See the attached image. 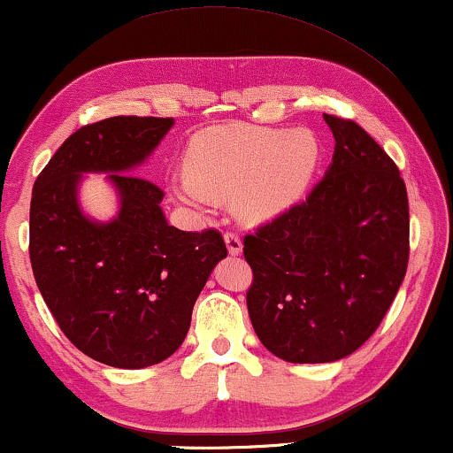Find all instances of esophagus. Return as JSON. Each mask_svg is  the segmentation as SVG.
<instances>
[{
  "label": "esophagus",
  "mask_w": 453,
  "mask_h": 453,
  "mask_svg": "<svg viewBox=\"0 0 453 453\" xmlns=\"http://www.w3.org/2000/svg\"><path fill=\"white\" fill-rule=\"evenodd\" d=\"M226 246H227V250H229V254H232V257H238V254L242 252L240 235L235 232H227L226 234Z\"/></svg>",
  "instance_id": "esophagus-1"
}]
</instances>
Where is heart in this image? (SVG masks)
Returning <instances> with one entry per match:
<instances>
[{"mask_svg": "<svg viewBox=\"0 0 453 453\" xmlns=\"http://www.w3.org/2000/svg\"><path fill=\"white\" fill-rule=\"evenodd\" d=\"M318 162L320 143L308 129L213 127L190 142L187 172L170 182V193L193 211L232 196L240 221L263 224L299 199Z\"/></svg>", "mask_w": 453, "mask_h": 453, "instance_id": "obj_1", "label": "heart"}]
</instances>
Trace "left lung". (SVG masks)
<instances>
[{"label": "left lung", "mask_w": 453, "mask_h": 453, "mask_svg": "<svg viewBox=\"0 0 453 453\" xmlns=\"http://www.w3.org/2000/svg\"><path fill=\"white\" fill-rule=\"evenodd\" d=\"M326 174L305 201L244 238L248 314L289 363H330L375 333L409 265V196L392 157L355 120L324 114Z\"/></svg>", "instance_id": "obj_1"}]
</instances>
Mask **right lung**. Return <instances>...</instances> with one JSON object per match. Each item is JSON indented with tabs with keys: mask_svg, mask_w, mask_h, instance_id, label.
Instances as JSON below:
<instances>
[{
	"mask_svg": "<svg viewBox=\"0 0 453 453\" xmlns=\"http://www.w3.org/2000/svg\"><path fill=\"white\" fill-rule=\"evenodd\" d=\"M174 119L111 117L65 139L38 174L30 201V263L63 334L120 369L156 365L182 345L193 305L227 257L218 229L182 232L164 218V190L131 174ZM104 171L119 195L106 225L83 215L77 187Z\"/></svg>",
	"mask_w": 453,
	"mask_h": 453,
	"instance_id": "1",
	"label": "right lung"
}]
</instances>
